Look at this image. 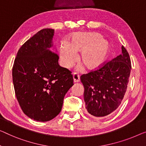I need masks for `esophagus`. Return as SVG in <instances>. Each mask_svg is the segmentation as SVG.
Returning a JSON list of instances; mask_svg holds the SVG:
<instances>
[{
  "label": "esophagus",
  "mask_w": 146,
  "mask_h": 146,
  "mask_svg": "<svg viewBox=\"0 0 146 146\" xmlns=\"http://www.w3.org/2000/svg\"><path fill=\"white\" fill-rule=\"evenodd\" d=\"M73 77L74 82H78L80 81V76L77 73H74Z\"/></svg>",
  "instance_id": "esophagus-1"
}]
</instances>
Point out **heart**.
Returning <instances> with one entry per match:
<instances>
[{"instance_id":"obj_1","label":"heart","mask_w":146,"mask_h":146,"mask_svg":"<svg viewBox=\"0 0 146 146\" xmlns=\"http://www.w3.org/2000/svg\"><path fill=\"white\" fill-rule=\"evenodd\" d=\"M108 40L97 33H77L69 40L61 42L60 60L65 67H71L77 59L75 52L81 51L80 60L86 69L93 70L100 66L110 52Z\"/></svg>"}]
</instances>
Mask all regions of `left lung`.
I'll return each mask as SVG.
<instances>
[{"mask_svg": "<svg viewBox=\"0 0 146 146\" xmlns=\"http://www.w3.org/2000/svg\"><path fill=\"white\" fill-rule=\"evenodd\" d=\"M122 54L95 71L80 76L84 100L89 113L102 117L111 113L120 106L127 88L131 62L125 48Z\"/></svg>", "mask_w": 146, "mask_h": 146, "instance_id": "obj_1", "label": "left lung"}]
</instances>
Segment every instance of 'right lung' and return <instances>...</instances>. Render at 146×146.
I'll return each instance as SVG.
<instances>
[{"label": "right lung", "mask_w": 146, "mask_h": 146, "mask_svg": "<svg viewBox=\"0 0 146 146\" xmlns=\"http://www.w3.org/2000/svg\"><path fill=\"white\" fill-rule=\"evenodd\" d=\"M54 30L43 29L17 52L12 69L15 93L23 113L46 122L60 113L65 95L73 85L71 72L60 66L52 52Z\"/></svg>", "instance_id": "obj_1"}]
</instances>
